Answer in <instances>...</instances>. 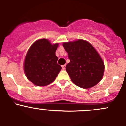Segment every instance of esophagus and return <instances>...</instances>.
Segmentation results:
<instances>
[{
	"mask_svg": "<svg viewBox=\"0 0 126 126\" xmlns=\"http://www.w3.org/2000/svg\"><path fill=\"white\" fill-rule=\"evenodd\" d=\"M66 64H64V65H63V66H62V69H63V70H65V69H66Z\"/></svg>",
	"mask_w": 126,
	"mask_h": 126,
	"instance_id": "obj_1",
	"label": "esophagus"
}]
</instances>
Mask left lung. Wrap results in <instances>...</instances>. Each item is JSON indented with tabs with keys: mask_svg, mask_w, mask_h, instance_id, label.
Returning <instances> with one entry per match:
<instances>
[{
	"mask_svg": "<svg viewBox=\"0 0 126 126\" xmlns=\"http://www.w3.org/2000/svg\"><path fill=\"white\" fill-rule=\"evenodd\" d=\"M63 46L70 60L66 70L74 84L88 89L101 81L104 72V63L89 42L78 40L64 42Z\"/></svg>",
	"mask_w": 126,
	"mask_h": 126,
	"instance_id": "obj_1",
	"label": "left lung"
}]
</instances>
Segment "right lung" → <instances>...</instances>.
I'll return each instance as SVG.
<instances>
[{"label": "right lung", "mask_w": 126, "mask_h": 126, "mask_svg": "<svg viewBox=\"0 0 126 126\" xmlns=\"http://www.w3.org/2000/svg\"><path fill=\"white\" fill-rule=\"evenodd\" d=\"M58 46L59 43L52 44L47 39H40L34 42L27 51L24 72L28 80L36 86L50 84L61 70L56 56Z\"/></svg>", "instance_id": "1"}]
</instances>
